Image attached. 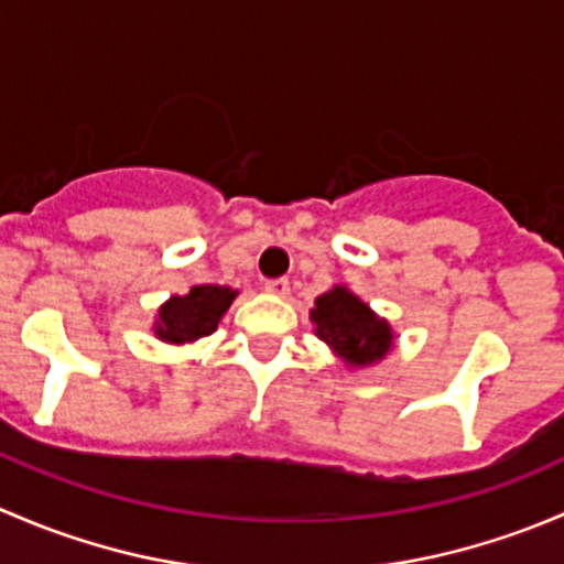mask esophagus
I'll use <instances>...</instances> for the list:
<instances>
[{"label": "esophagus", "mask_w": 564, "mask_h": 564, "mask_svg": "<svg viewBox=\"0 0 564 564\" xmlns=\"http://www.w3.org/2000/svg\"><path fill=\"white\" fill-rule=\"evenodd\" d=\"M264 289L270 294H278V297H286V294H289V278H270V281L264 283Z\"/></svg>", "instance_id": "esophagus-1"}]
</instances>
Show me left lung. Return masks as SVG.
I'll return each mask as SVG.
<instances>
[{
    "mask_svg": "<svg viewBox=\"0 0 564 564\" xmlns=\"http://www.w3.org/2000/svg\"><path fill=\"white\" fill-rule=\"evenodd\" d=\"M311 318L318 338L333 346L351 366H371L390 351V324L373 316L371 308L346 289L335 286L333 292L322 294L316 308L311 311Z\"/></svg>",
    "mask_w": 564,
    "mask_h": 564,
    "instance_id": "obj_1",
    "label": "left lung"
}]
</instances>
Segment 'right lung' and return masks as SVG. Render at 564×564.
<instances>
[{
    "instance_id": "add662e5",
    "label": "right lung",
    "mask_w": 564,
    "mask_h": 564,
    "mask_svg": "<svg viewBox=\"0 0 564 564\" xmlns=\"http://www.w3.org/2000/svg\"><path fill=\"white\" fill-rule=\"evenodd\" d=\"M235 297L237 292L226 286H193L185 297H172L161 308V322L155 327L158 338L185 344L215 333Z\"/></svg>"
}]
</instances>
